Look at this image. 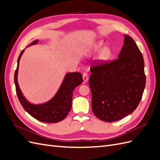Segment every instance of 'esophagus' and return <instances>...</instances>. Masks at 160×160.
<instances>
[{
  "label": "esophagus",
  "instance_id": "1",
  "mask_svg": "<svg viewBox=\"0 0 160 160\" xmlns=\"http://www.w3.org/2000/svg\"><path fill=\"white\" fill-rule=\"evenodd\" d=\"M83 79L84 82H87V81H88V79H89L88 75L87 74V73H84V74L83 75Z\"/></svg>",
  "mask_w": 160,
  "mask_h": 160
}]
</instances>
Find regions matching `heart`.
Masks as SVG:
<instances>
[{
    "label": "heart",
    "instance_id": "1",
    "mask_svg": "<svg viewBox=\"0 0 160 160\" xmlns=\"http://www.w3.org/2000/svg\"><path fill=\"white\" fill-rule=\"evenodd\" d=\"M101 49L102 50L100 51L98 55V60L101 62H106L109 60L113 56V51L109 47H105V43L103 41H98L92 47V51H99Z\"/></svg>",
    "mask_w": 160,
    "mask_h": 160
}]
</instances>
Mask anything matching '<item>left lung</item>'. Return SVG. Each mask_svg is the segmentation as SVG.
I'll return each instance as SVG.
<instances>
[{"mask_svg":"<svg viewBox=\"0 0 160 160\" xmlns=\"http://www.w3.org/2000/svg\"><path fill=\"white\" fill-rule=\"evenodd\" d=\"M89 87L94 115L106 122L132 113L142 99L146 86L144 61L133 38L124 35L118 59L91 67Z\"/></svg>","mask_w":160,"mask_h":160,"instance_id":"obj_1","label":"left lung"}]
</instances>
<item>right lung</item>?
Wrapping results in <instances>:
<instances>
[{"label": "right lung", "instance_id": "right-lung-1", "mask_svg": "<svg viewBox=\"0 0 160 160\" xmlns=\"http://www.w3.org/2000/svg\"><path fill=\"white\" fill-rule=\"evenodd\" d=\"M38 42V40L34 41L27 47L36 45ZM25 49L19 55L17 67L14 72V83L19 101L28 113L41 122L52 123L61 122L67 117L71 109L72 91L76 87L83 83L82 75L79 72H68L65 76L59 90L51 100L42 104H32L23 96L17 81L19 61Z\"/></svg>", "mask_w": 160, "mask_h": 160}]
</instances>
